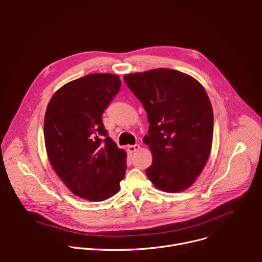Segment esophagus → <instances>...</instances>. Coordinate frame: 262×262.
<instances>
[{
    "mask_svg": "<svg viewBox=\"0 0 262 262\" xmlns=\"http://www.w3.org/2000/svg\"><path fill=\"white\" fill-rule=\"evenodd\" d=\"M127 149L130 151V152H136L140 149V145L139 144H135V145H129L127 147Z\"/></svg>",
    "mask_w": 262,
    "mask_h": 262,
    "instance_id": "1",
    "label": "esophagus"
}]
</instances>
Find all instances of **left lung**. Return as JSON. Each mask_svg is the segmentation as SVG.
<instances>
[{"mask_svg":"<svg viewBox=\"0 0 262 262\" xmlns=\"http://www.w3.org/2000/svg\"><path fill=\"white\" fill-rule=\"evenodd\" d=\"M123 78L148 118L143 141L152 154V164L146 176L162 191H183L201 174L211 151L213 110L204 86L170 69Z\"/></svg>","mask_w":262,"mask_h":262,"instance_id":"obj_1","label":"left lung"}]
</instances>
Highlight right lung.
<instances>
[{
    "instance_id": "1",
    "label": "right lung",
    "mask_w": 262,
    "mask_h": 262,
    "mask_svg": "<svg viewBox=\"0 0 262 262\" xmlns=\"http://www.w3.org/2000/svg\"><path fill=\"white\" fill-rule=\"evenodd\" d=\"M121 86L118 75L90 74L55 92L46 110L43 136L54 171L75 195L102 202L115 195L126 170L102 114Z\"/></svg>"
}]
</instances>
